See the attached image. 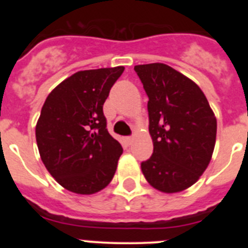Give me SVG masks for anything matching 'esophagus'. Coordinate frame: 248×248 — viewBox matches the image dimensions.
Returning <instances> with one entry per match:
<instances>
[{
  "instance_id": "obj_1",
  "label": "esophagus",
  "mask_w": 248,
  "mask_h": 248,
  "mask_svg": "<svg viewBox=\"0 0 248 248\" xmlns=\"http://www.w3.org/2000/svg\"><path fill=\"white\" fill-rule=\"evenodd\" d=\"M124 143H125L126 145H130V144L133 143V138H131V137H125V138H124Z\"/></svg>"
}]
</instances>
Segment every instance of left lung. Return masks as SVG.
<instances>
[{"mask_svg":"<svg viewBox=\"0 0 248 248\" xmlns=\"http://www.w3.org/2000/svg\"><path fill=\"white\" fill-rule=\"evenodd\" d=\"M149 98L154 151L141 163L146 181L172 194L194 185L214 153L217 123L196 83L164 63L135 65Z\"/></svg>","mask_w":248,"mask_h":248,"instance_id":"left-lung-1","label":"left lung"}]
</instances>
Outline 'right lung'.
<instances>
[{"mask_svg": "<svg viewBox=\"0 0 248 248\" xmlns=\"http://www.w3.org/2000/svg\"><path fill=\"white\" fill-rule=\"evenodd\" d=\"M124 67L74 73L46 99L36 125L39 155L59 185L91 195L108 185L123 148L109 134L103 105Z\"/></svg>", "mask_w": 248, "mask_h": 248, "instance_id": "1", "label": "right lung"}]
</instances>
